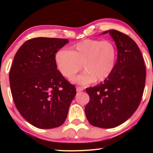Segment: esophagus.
<instances>
[{
  "mask_svg": "<svg viewBox=\"0 0 153 153\" xmlns=\"http://www.w3.org/2000/svg\"><path fill=\"white\" fill-rule=\"evenodd\" d=\"M76 90V92H81V91H83V88L82 87H79V86H77Z\"/></svg>",
  "mask_w": 153,
  "mask_h": 153,
  "instance_id": "esophagus-1",
  "label": "esophagus"
}]
</instances>
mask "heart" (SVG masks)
I'll return each instance as SVG.
<instances>
[{
  "label": "heart",
  "mask_w": 153,
  "mask_h": 153,
  "mask_svg": "<svg viewBox=\"0 0 153 153\" xmlns=\"http://www.w3.org/2000/svg\"><path fill=\"white\" fill-rule=\"evenodd\" d=\"M117 57L116 47L111 42L88 39L73 45L69 51L58 50L54 60L58 72L68 79L81 70L82 64L85 72L72 81L88 84L108 78L116 67Z\"/></svg>",
  "instance_id": "obj_1"
}]
</instances>
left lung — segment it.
<instances>
[{
  "mask_svg": "<svg viewBox=\"0 0 153 153\" xmlns=\"http://www.w3.org/2000/svg\"><path fill=\"white\" fill-rule=\"evenodd\" d=\"M109 33L118 50L116 65L110 76L85 89L90 101L85 107L88 122L100 128H113L132 116L141 102L146 82V66L132 39L116 30Z\"/></svg>",
  "mask_w": 153,
  "mask_h": 153,
  "instance_id": "1",
  "label": "left lung"
}]
</instances>
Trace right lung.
Here are the masks:
<instances>
[{"label":"right lung","mask_w":153,"mask_h":153,"mask_svg":"<svg viewBox=\"0 0 153 153\" xmlns=\"http://www.w3.org/2000/svg\"><path fill=\"white\" fill-rule=\"evenodd\" d=\"M67 39L36 37L24 42L14 56L10 88L20 114L33 126L52 129L63 124L76 95L74 85L58 72L54 56Z\"/></svg>","instance_id":"obj_1"}]
</instances>
